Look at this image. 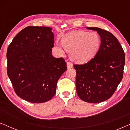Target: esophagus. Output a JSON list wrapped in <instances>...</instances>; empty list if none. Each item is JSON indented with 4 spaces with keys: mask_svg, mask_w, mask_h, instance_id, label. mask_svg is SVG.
<instances>
[{
    "mask_svg": "<svg viewBox=\"0 0 130 130\" xmlns=\"http://www.w3.org/2000/svg\"><path fill=\"white\" fill-rule=\"evenodd\" d=\"M73 66V64L71 63V62H67V68L71 69V68H72Z\"/></svg>",
    "mask_w": 130,
    "mask_h": 130,
    "instance_id": "34e87169",
    "label": "esophagus"
}]
</instances>
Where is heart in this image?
Returning a JSON list of instances; mask_svg holds the SVG:
<instances>
[{"label":"heart","mask_w":130,"mask_h":130,"mask_svg":"<svg viewBox=\"0 0 130 130\" xmlns=\"http://www.w3.org/2000/svg\"><path fill=\"white\" fill-rule=\"evenodd\" d=\"M66 50L69 51L70 57L79 63L88 61L95 56L101 46V38L96 32L75 31L69 32L61 41ZM57 49L61 54L64 50L60 45Z\"/></svg>","instance_id":"1"}]
</instances>
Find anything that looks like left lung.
I'll return each instance as SVG.
<instances>
[{"label":"left lung","instance_id":"obj_1","mask_svg":"<svg viewBox=\"0 0 130 130\" xmlns=\"http://www.w3.org/2000/svg\"><path fill=\"white\" fill-rule=\"evenodd\" d=\"M101 46L95 57L83 64H74L76 86L80 98L89 103H99L110 98L123 77L125 53L117 38L109 32L97 27Z\"/></svg>","mask_w":130,"mask_h":130}]
</instances>
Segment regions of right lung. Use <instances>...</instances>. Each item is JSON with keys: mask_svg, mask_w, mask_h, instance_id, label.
<instances>
[{"mask_svg": "<svg viewBox=\"0 0 130 130\" xmlns=\"http://www.w3.org/2000/svg\"><path fill=\"white\" fill-rule=\"evenodd\" d=\"M51 28L29 26L21 31L7 50V73L17 95L32 103L50 100L57 83L67 70L63 58L51 54L54 34Z\"/></svg>", "mask_w": 130, "mask_h": 130, "instance_id": "obj_1", "label": "right lung"}]
</instances>
